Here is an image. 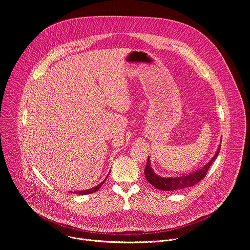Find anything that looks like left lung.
I'll return each mask as SVG.
<instances>
[{"label": "left lung", "instance_id": "8db88e82", "mask_svg": "<svg viewBox=\"0 0 250 250\" xmlns=\"http://www.w3.org/2000/svg\"><path fill=\"white\" fill-rule=\"evenodd\" d=\"M221 149V146H219L216 154L213 155V157L200 170H197L196 172L186 175V176H181V177H169V178H163L154 173L150 166V161L149 157L146 162V166L145 169V175L146 180L155 188L163 191H177V190H181L184 188L192 187L199 183L202 179H204L208 170L209 169L210 165L212 164L213 160L217 158L219 155Z\"/></svg>", "mask_w": 250, "mask_h": 250}]
</instances>
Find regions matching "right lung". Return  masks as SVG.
Returning a JSON list of instances; mask_svg holds the SVG:
<instances>
[{"instance_id": "obj_1", "label": "right lung", "mask_w": 250, "mask_h": 250, "mask_svg": "<svg viewBox=\"0 0 250 250\" xmlns=\"http://www.w3.org/2000/svg\"><path fill=\"white\" fill-rule=\"evenodd\" d=\"M105 181V179L103 181V182H101L98 186H96V187H94V188H92V189H89V190H84V191H78V192H75L76 194H79V195H88V194H91V193H94V192H96V191H98L100 188H101V186L104 184V182ZM73 193V192H72Z\"/></svg>"}]
</instances>
